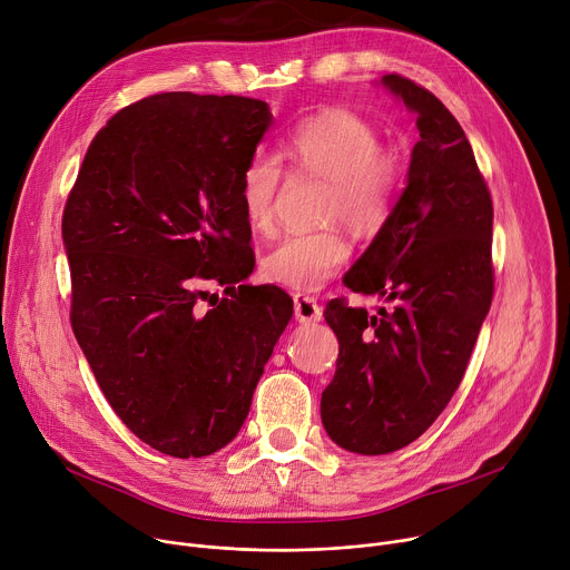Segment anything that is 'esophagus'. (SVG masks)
<instances>
[{"label": "esophagus", "instance_id": "1", "mask_svg": "<svg viewBox=\"0 0 570 570\" xmlns=\"http://www.w3.org/2000/svg\"><path fill=\"white\" fill-rule=\"evenodd\" d=\"M293 306H295V321L302 325H312L318 323L323 318V308L316 302V297L304 295V293H295L293 295Z\"/></svg>", "mask_w": 570, "mask_h": 570}]
</instances>
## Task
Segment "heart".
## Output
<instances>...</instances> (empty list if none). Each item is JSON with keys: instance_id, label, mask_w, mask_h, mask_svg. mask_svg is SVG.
Segmentation results:
<instances>
[{"instance_id": "heart-1", "label": "heart", "mask_w": 570, "mask_h": 570, "mask_svg": "<svg viewBox=\"0 0 570 570\" xmlns=\"http://www.w3.org/2000/svg\"><path fill=\"white\" fill-rule=\"evenodd\" d=\"M288 159L304 173L330 181V218L354 229H377L393 206L402 166L382 149L380 131L345 109H323L295 122L284 140ZM282 181L277 154L256 149L238 179L240 212L247 227L264 234L275 220V195ZM350 258V240L338 229L288 232L262 258V275L295 291L325 286Z\"/></svg>"}]
</instances>
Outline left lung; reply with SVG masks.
Instances as JSON below:
<instances>
[{"label":"left lung","mask_w":570,"mask_h":570,"mask_svg":"<svg viewBox=\"0 0 570 570\" xmlns=\"http://www.w3.org/2000/svg\"><path fill=\"white\" fill-rule=\"evenodd\" d=\"M382 86L416 116L421 140L400 199L343 279L389 306L325 308L338 358L321 419L356 454L395 452L439 419L493 299V204L469 138L423 86L400 75Z\"/></svg>","instance_id":"obj_1"}]
</instances>
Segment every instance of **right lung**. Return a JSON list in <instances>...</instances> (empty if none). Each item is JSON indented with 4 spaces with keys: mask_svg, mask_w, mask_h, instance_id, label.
<instances>
[{
    "mask_svg": "<svg viewBox=\"0 0 570 570\" xmlns=\"http://www.w3.org/2000/svg\"><path fill=\"white\" fill-rule=\"evenodd\" d=\"M271 125L252 97H145L97 131L66 202L79 347L120 421L170 456L234 441L293 316L282 288L240 284L238 179ZM202 281L228 297L202 307Z\"/></svg>",
    "mask_w": 570,
    "mask_h": 570,
    "instance_id": "add662e5",
    "label": "right lung"
}]
</instances>
